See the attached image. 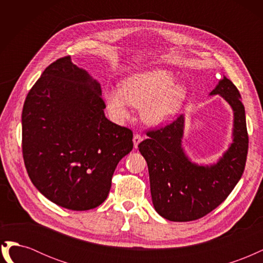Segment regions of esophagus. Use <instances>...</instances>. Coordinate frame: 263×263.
Here are the masks:
<instances>
[{"label": "esophagus", "instance_id": "obj_1", "mask_svg": "<svg viewBox=\"0 0 263 263\" xmlns=\"http://www.w3.org/2000/svg\"><path fill=\"white\" fill-rule=\"evenodd\" d=\"M133 141H134V147H135V149H137V148H138V145L142 141V136H140L139 134H135V135H134V138H133Z\"/></svg>", "mask_w": 263, "mask_h": 263}]
</instances>
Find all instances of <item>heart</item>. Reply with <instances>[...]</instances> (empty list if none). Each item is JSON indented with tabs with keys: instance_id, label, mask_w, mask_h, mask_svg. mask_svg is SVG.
Here are the masks:
<instances>
[{
	"instance_id": "heart-1",
	"label": "heart",
	"mask_w": 263,
	"mask_h": 263,
	"mask_svg": "<svg viewBox=\"0 0 263 263\" xmlns=\"http://www.w3.org/2000/svg\"><path fill=\"white\" fill-rule=\"evenodd\" d=\"M174 77L166 70H150L132 74L123 86L106 89L104 97L109 113L123 121L129 106L144 107V117L150 124H160L178 113L186 98V89L174 84Z\"/></svg>"
}]
</instances>
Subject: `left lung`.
Listing matches in <instances>:
<instances>
[{
    "mask_svg": "<svg viewBox=\"0 0 263 263\" xmlns=\"http://www.w3.org/2000/svg\"><path fill=\"white\" fill-rule=\"evenodd\" d=\"M210 95H220L234 110L233 142L212 165L193 163L182 148L184 116L147 132L138 145L149 171L155 210L171 221L201 218L224 202L240 180L248 154L245 107L235 84L224 77Z\"/></svg>",
    "mask_w": 263,
    "mask_h": 263,
    "instance_id": "1",
    "label": "left lung"
}]
</instances>
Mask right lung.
Listing matches in <instances>:
<instances>
[{"label": "right lung", "instance_id": "right-lung-1", "mask_svg": "<svg viewBox=\"0 0 263 263\" xmlns=\"http://www.w3.org/2000/svg\"><path fill=\"white\" fill-rule=\"evenodd\" d=\"M101 94L100 83L67 55L45 69L24 103V163L36 189L61 208H98L133 149V132L105 117Z\"/></svg>", "mask_w": 263, "mask_h": 263}]
</instances>
